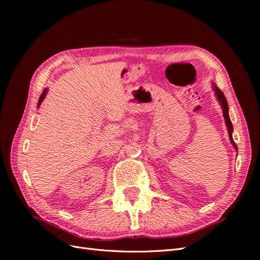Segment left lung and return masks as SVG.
<instances>
[{"label":"left lung","instance_id":"8db88e82","mask_svg":"<svg viewBox=\"0 0 260 260\" xmlns=\"http://www.w3.org/2000/svg\"><path fill=\"white\" fill-rule=\"evenodd\" d=\"M214 90L216 91V95H217V99L219 100L220 104H221L222 106V111H223V116H224V119H225V123H226V127H228V132H229V137H230V140L232 144L234 145L235 149L238 151V146L237 144L234 143L233 141V138H232V131H233V125H232V122L230 120V117H229V107H228V102H226V99L224 96V94L221 90H219L217 86L214 84Z\"/></svg>","mask_w":260,"mask_h":260}]
</instances>
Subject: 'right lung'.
<instances>
[{
	"label": "right lung",
	"mask_w": 260,
	"mask_h": 260,
	"mask_svg": "<svg viewBox=\"0 0 260 260\" xmlns=\"http://www.w3.org/2000/svg\"><path fill=\"white\" fill-rule=\"evenodd\" d=\"M45 95H46V90H44V91H43V93L41 94V96H40V100H39V103H38V106H40V104L42 103V101L44 100Z\"/></svg>",
	"instance_id": "right-lung-1"
}]
</instances>
